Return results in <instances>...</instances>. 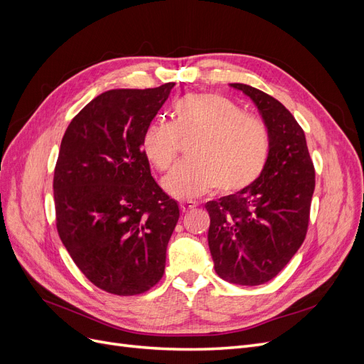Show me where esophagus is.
<instances>
[{"mask_svg":"<svg viewBox=\"0 0 364 364\" xmlns=\"http://www.w3.org/2000/svg\"><path fill=\"white\" fill-rule=\"evenodd\" d=\"M179 206H181V211H182V213H188V211H191V209L196 208V202L182 200V202L179 203Z\"/></svg>","mask_w":364,"mask_h":364,"instance_id":"1","label":"esophagus"}]
</instances>
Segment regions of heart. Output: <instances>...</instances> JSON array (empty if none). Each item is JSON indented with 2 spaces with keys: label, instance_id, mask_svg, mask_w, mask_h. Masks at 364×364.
<instances>
[{
  "label": "heart",
  "instance_id": "obj_1",
  "mask_svg": "<svg viewBox=\"0 0 364 364\" xmlns=\"http://www.w3.org/2000/svg\"><path fill=\"white\" fill-rule=\"evenodd\" d=\"M173 121L155 119L142 134L146 158L159 171H167L178 158L181 139L194 138L186 159L162 185L179 199L211 191L246 190L266 168L270 135L259 119L218 94H188L173 105Z\"/></svg>",
  "mask_w": 364,
  "mask_h": 364
}]
</instances>
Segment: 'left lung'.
Here are the masks:
<instances>
[{
    "mask_svg": "<svg viewBox=\"0 0 364 364\" xmlns=\"http://www.w3.org/2000/svg\"><path fill=\"white\" fill-rule=\"evenodd\" d=\"M257 105L270 135V156L249 188L205 205L208 245L222 279L238 285L269 282L304 243L314 193V165L302 127L277 98L230 83Z\"/></svg>",
    "mask_w": 364,
    "mask_h": 364,
    "instance_id": "8db88e82",
    "label": "left lung"
}]
</instances>
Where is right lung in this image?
Returning a JSON list of instances; mask_svg holds the SVG:
<instances>
[{
	"label": "right lung",
	"mask_w": 364,
	"mask_h": 364,
	"mask_svg": "<svg viewBox=\"0 0 364 364\" xmlns=\"http://www.w3.org/2000/svg\"><path fill=\"white\" fill-rule=\"evenodd\" d=\"M173 86L106 91L73 118L60 142L58 232L75 266L107 293H144L164 274L179 206L151 178L141 139Z\"/></svg>",
	"instance_id": "add662e5"
}]
</instances>
